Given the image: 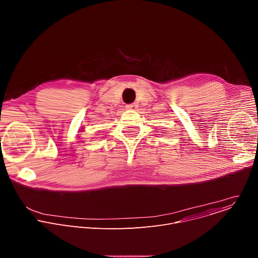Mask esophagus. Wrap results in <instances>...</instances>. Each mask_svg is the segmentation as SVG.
Segmentation results:
<instances>
[{
    "label": "esophagus",
    "mask_w": 258,
    "mask_h": 258,
    "mask_svg": "<svg viewBox=\"0 0 258 258\" xmlns=\"http://www.w3.org/2000/svg\"><path fill=\"white\" fill-rule=\"evenodd\" d=\"M126 109H131V110H136L138 108V104L137 103H131V104H127L125 106Z\"/></svg>",
    "instance_id": "obj_1"
}]
</instances>
